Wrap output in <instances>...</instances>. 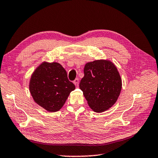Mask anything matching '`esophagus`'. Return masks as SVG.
I'll return each instance as SVG.
<instances>
[{
	"instance_id": "1",
	"label": "esophagus",
	"mask_w": 158,
	"mask_h": 158,
	"mask_svg": "<svg viewBox=\"0 0 158 158\" xmlns=\"http://www.w3.org/2000/svg\"><path fill=\"white\" fill-rule=\"evenodd\" d=\"M79 79L78 78H77V79H75L74 81H73V83L75 85V86L77 87L78 86H79Z\"/></svg>"
}]
</instances>
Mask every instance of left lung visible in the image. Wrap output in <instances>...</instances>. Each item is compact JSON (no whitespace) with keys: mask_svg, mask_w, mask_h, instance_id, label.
Returning a JSON list of instances; mask_svg holds the SVG:
<instances>
[{"mask_svg":"<svg viewBox=\"0 0 158 158\" xmlns=\"http://www.w3.org/2000/svg\"><path fill=\"white\" fill-rule=\"evenodd\" d=\"M122 82L118 69L109 60L87 63L79 87L93 111L102 113L111 107L120 95Z\"/></svg>","mask_w":158,"mask_h":158,"instance_id":"left-lung-1","label":"left lung"}]
</instances>
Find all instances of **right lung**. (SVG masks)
<instances>
[{"mask_svg":"<svg viewBox=\"0 0 158 158\" xmlns=\"http://www.w3.org/2000/svg\"><path fill=\"white\" fill-rule=\"evenodd\" d=\"M75 86L60 64L43 62L31 75L29 90L35 103L47 111L61 109Z\"/></svg>","mask_w":158,"mask_h":158,"instance_id":"add662e5","label":"right lung"}]
</instances>
